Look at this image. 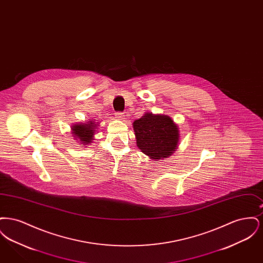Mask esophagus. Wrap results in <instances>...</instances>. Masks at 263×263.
<instances>
[{"instance_id": "obj_1", "label": "esophagus", "mask_w": 263, "mask_h": 263, "mask_svg": "<svg viewBox=\"0 0 263 263\" xmlns=\"http://www.w3.org/2000/svg\"><path fill=\"white\" fill-rule=\"evenodd\" d=\"M115 117L117 118V119H119V120H123L124 119V115H123V113L121 112H116L115 113Z\"/></svg>"}]
</instances>
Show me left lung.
Wrapping results in <instances>:
<instances>
[{"instance_id":"obj_1","label":"left lung","mask_w":263,"mask_h":263,"mask_svg":"<svg viewBox=\"0 0 263 263\" xmlns=\"http://www.w3.org/2000/svg\"><path fill=\"white\" fill-rule=\"evenodd\" d=\"M138 148L154 161L171 157L178 147L179 130L172 117L146 112L133 122Z\"/></svg>"}]
</instances>
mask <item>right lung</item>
<instances>
[{
    "label": "right lung",
    "instance_id": "obj_1",
    "mask_svg": "<svg viewBox=\"0 0 263 263\" xmlns=\"http://www.w3.org/2000/svg\"><path fill=\"white\" fill-rule=\"evenodd\" d=\"M99 122L96 120H88L85 123H76L71 126V134L79 144L82 146H88L93 140V136L97 132Z\"/></svg>",
    "mask_w": 263,
    "mask_h": 263
}]
</instances>
